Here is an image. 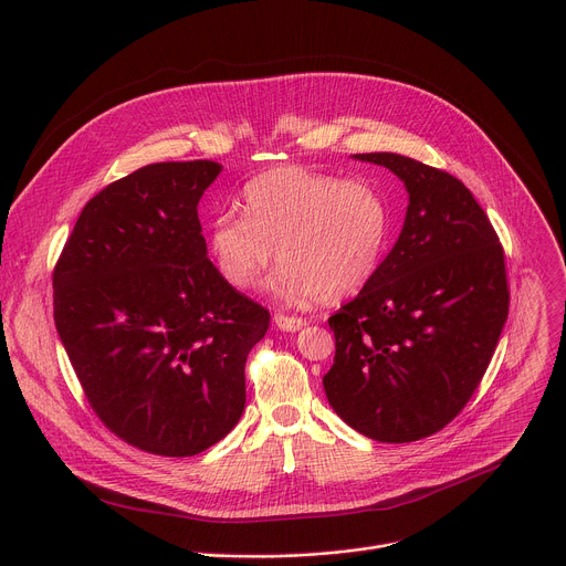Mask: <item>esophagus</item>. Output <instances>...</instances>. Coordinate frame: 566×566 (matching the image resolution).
Instances as JSON below:
<instances>
[{
    "label": "esophagus",
    "instance_id": "esophagus-1",
    "mask_svg": "<svg viewBox=\"0 0 566 566\" xmlns=\"http://www.w3.org/2000/svg\"><path fill=\"white\" fill-rule=\"evenodd\" d=\"M275 325L282 329V332H297L306 325L304 317H297V315H286V313H275Z\"/></svg>",
    "mask_w": 566,
    "mask_h": 566
}]
</instances>
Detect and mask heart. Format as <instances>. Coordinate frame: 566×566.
Returning <instances> with one entry per match:
<instances>
[{
  "instance_id": "1",
  "label": "heart",
  "mask_w": 566,
  "mask_h": 566,
  "mask_svg": "<svg viewBox=\"0 0 566 566\" xmlns=\"http://www.w3.org/2000/svg\"><path fill=\"white\" fill-rule=\"evenodd\" d=\"M244 214L210 221L208 249L223 282L237 291L258 284L273 260L280 295L336 302L367 286L389 239V206L365 181L302 166H280L244 188Z\"/></svg>"
}]
</instances>
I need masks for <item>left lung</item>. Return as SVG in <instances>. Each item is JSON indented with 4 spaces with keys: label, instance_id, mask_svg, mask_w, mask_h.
<instances>
[{
    "label": "left lung",
    "instance_id": "1",
    "mask_svg": "<svg viewBox=\"0 0 566 566\" xmlns=\"http://www.w3.org/2000/svg\"><path fill=\"white\" fill-rule=\"evenodd\" d=\"M410 192L400 237L367 286L332 317V369L322 378L338 417L380 443L443 430L486 374L509 317L500 237L452 175L371 151Z\"/></svg>",
    "mask_w": 566,
    "mask_h": 566
}]
</instances>
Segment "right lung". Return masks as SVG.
Instances as JSON below:
<instances>
[{"instance_id": "obj_1", "label": "right lung", "mask_w": 566, "mask_h": 566, "mask_svg": "<svg viewBox=\"0 0 566 566\" xmlns=\"http://www.w3.org/2000/svg\"><path fill=\"white\" fill-rule=\"evenodd\" d=\"M214 160L151 164L80 212L53 269V319L96 417L125 443L192 457L247 402L271 313L208 260L199 199Z\"/></svg>"}]
</instances>
